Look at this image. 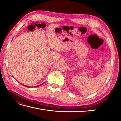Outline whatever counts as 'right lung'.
Listing matches in <instances>:
<instances>
[{"label": "right lung", "mask_w": 121, "mask_h": 121, "mask_svg": "<svg viewBox=\"0 0 121 121\" xmlns=\"http://www.w3.org/2000/svg\"><path fill=\"white\" fill-rule=\"evenodd\" d=\"M41 84V85H42V84ZM22 85H23V86H26V87H28V88H30V86H26V85H23V84H22ZM34 86V87H38V86Z\"/></svg>", "instance_id": "add662e5"}]
</instances>
